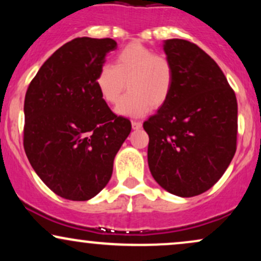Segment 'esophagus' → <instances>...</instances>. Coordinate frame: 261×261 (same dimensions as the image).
Returning <instances> with one entry per match:
<instances>
[{"label":"esophagus","instance_id":"obj_1","mask_svg":"<svg viewBox=\"0 0 261 261\" xmlns=\"http://www.w3.org/2000/svg\"><path fill=\"white\" fill-rule=\"evenodd\" d=\"M131 125H133L134 130H139V128L142 127V122H141V121L133 120V121H131Z\"/></svg>","mask_w":261,"mask_h":261}]
</instances>
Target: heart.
<instances>
[{
  "label": "heart",
  "instance_id": "heart-1",
  "mask_svg": "<svg viewBox=\"0 0 261 261\" xmlns=\"http://www.w3.org/2000/svg\"><path fill=\"white\" fill-rule=\"evenodd\" d=\"M174 67L162 54L146 45L130 43L116 54L114 65L104 64L95 74V87L101 99L115 104L127 85V93L116 106V113L141 116L158 109L169 99L174 86Z\"/></svg>",
  "mask_w": 261,
  "mask_h": 261
}]
</instances>
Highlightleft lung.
<instances>
[{
    "mask_svg": "<svg viewBox=\"0 0 261 261\" xmlns=\"http://www.w3.org/2000/svg\"><path fill=\"white\" fill-rule=\"evenodd\" d=\"M174 67L169 99L143 122L154 180L176 196L207 191L228 168L237 149L238 106L222 70L196 44L164 41Z\"/></svg>",
    "mask_w": 261,
    "mask_h": 261,
    "instance_id": "left-lung-1",
    "label": "left lung"
}]
</instances>
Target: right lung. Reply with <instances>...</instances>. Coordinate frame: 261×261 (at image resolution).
Returning a JSON list of instances; mask_svg holds the SVG:
<instances>
[{"instance_id":"1","label":"right lung","mask_w":261,"mask_h":261,"mask_svg":"<svg viewBox=\"0 0 261 261\" xmlns=\"http://www.w3.org/2000/svg\"><path fill=\"white\" fill-rule=\"evenodd\" d=\"M110 38H76L50 56L24 99L23 145L33 169L56 195L86 201L108 184L115 154L131 131L101 99L95 74Z\"/></svg>"}]
</instances>
